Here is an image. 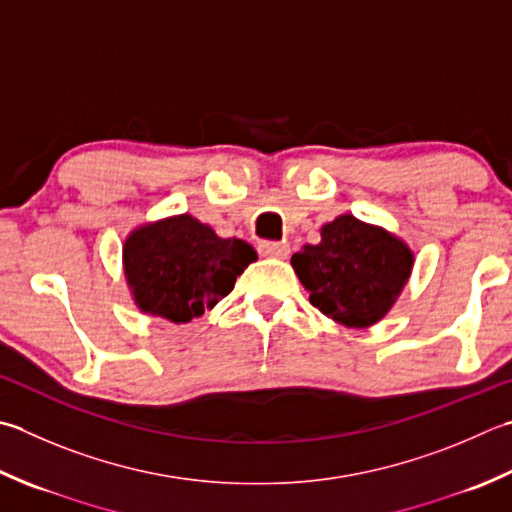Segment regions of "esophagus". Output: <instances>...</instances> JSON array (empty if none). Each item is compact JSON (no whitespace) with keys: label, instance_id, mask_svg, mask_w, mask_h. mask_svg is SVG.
Segmentation results:
<instances>
[{"label":"esophagus","instance_id":"34e87169","mask_svg":"<svg viewBox=\"0 0 512 512\" xmlns=\"http://www.w3.org/2000/svg\"><path fill=\"white\" fill-rule=\"evenodd\" d=\"M259 253L264 257L284 259L290 253V246L286 242H259Z\"/></svg>","mask_w":512,"mask_h":512}]
</instances>
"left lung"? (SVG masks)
Here are the masks:
<instances>
[{
    "instance_id": "obj_1",
    "label": "left lung",
    "mask_w": 512,
    "mask_h": 512,
    "mask_svg": "<svg viewBox=\"0 0 512 512\" xmlns=\"http://www.w3.org/2000/svg\"><path fill=\"white\" fill-rule=\"evenodd\" d=\"M413 253L388 230L339 215L322 226V242L293 255L299 282L310 304L337 324L368 328L377 324L406 286Z\"/></svg>"
}]
</instances>
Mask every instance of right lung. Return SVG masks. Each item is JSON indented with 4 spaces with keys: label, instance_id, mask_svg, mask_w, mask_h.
Masks as SVG:
<instances>
[{
    "label": "right lung",
    "instance_id": "add662e5",
    "mask_svg": "<svg viewBox=\"0 0 512 512\" xmlns=\"http://www.w3.org/2000/svg\"><path fill=\"white\" fill-rule=\"evenodd\" d=\"M244 239H222L193 215L135 228L124 242V275L142 313L186 324L204 315L255 262Z\"/></svg>",
    "mask_w": 512,
    "mask_h": 512
}]
</instances>
